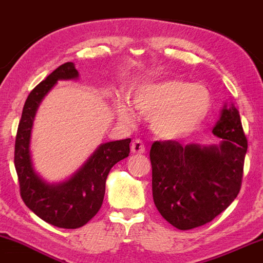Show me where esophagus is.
I'll return each mask as SVG.
<instances>
[{
  "label": "esophagus",
  "mask_w": 263,
  "mask_h": 263,
  "mask_svg": "<svg viewBox=\"0 0 263 263\" xmlns=\"http://www.w3.org/2000/svg\"><path fill=\"white\" fill-rule=\"evenodd\" d=\"M131 151L132 153H138V155H142V153L146 152V146L141 140H135L131 143Z\"/></svg>",
  "instance_id": "obj_1"
}]
</instances>
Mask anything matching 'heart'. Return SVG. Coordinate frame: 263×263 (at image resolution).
Segmentation results:
<instances>
[{
	"label": "heart",
	"mask_w": 263,
	"mask_h": 263,
	"mask_svg": "<svg viewBox=\"0 0 263 263\" xmlns=\"http://www.w3.org/2000/svg\"><path fill=\"white\" fill-rule=\"evenodd\" d=\"M132 104L142 115L151 117L157 135L178 138L190 134L203 123L210 110V95L200 84L171 79L141 85L135 90ZM120 117L132 121L128 107L119 105Z\"/></svg>",
	"instance_id": "1"
}]
</instances>
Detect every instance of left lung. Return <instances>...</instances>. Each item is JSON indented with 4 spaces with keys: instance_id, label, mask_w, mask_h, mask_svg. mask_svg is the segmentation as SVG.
<instances>
[{
    "instance_id": "8db88e82",
    "label": "left lung",
    "mask_w": 263,
    "mask_h": 263,
    "mask_svg": "<svg viewBox=\"0 0 263 263\" xmlns=\"http://www.w3.org/2000/svg\"><path fill=\"white\" fill-rule=\"evenodd\" d=\"M213 134L220 146H183L156 141L151 147L156 208L179 230L205 225L237 197L243 176L247 138L237 108L224 107Z\"/></svg>"
}]
</instances>
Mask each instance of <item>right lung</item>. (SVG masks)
Wrapping results in <instances>:
<instances>
[{
    "label": "right lung",
    "mask_w": 263,
    "mask_h": 263,
    "mask_svg": "<svg viewBox=\"0 0 263 263\" xmlns=\"http://www.w3.org/2000/svg\"><path fill=\"white\" fill-rule=\"evenodd\" d=\"M78 70L71 62L64 63L32 90L25 102L14 143L21 198L35 215L48 224L63 229L85 225L100 210L105 184L111 168L129 153V138L101 144L70 179L48 184L33 171L29 138L39 102L60 79H75Z\"/></svg>",
    "instance_id": "1"
}]
</instances>
